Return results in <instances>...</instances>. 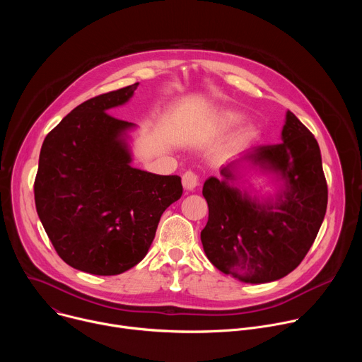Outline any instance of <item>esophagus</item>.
<instances>
[{
	"mask_svg": "<svg viewBox=\"0 0 362 362\" xmlns=\"http://www.w3.org/2000/svg\"><path fill=\"white\" fill-rule=\"evenodd\" d=\"M182 183H183V187H185L186 190H193L194 187L199 186L200 177H199L197 173H194V172H192V170H187V172L183 173V176H182Z\"/></svg>",
	"mask_w": 362,
	"mask_h": 362,
	"instance_id": "34e87169",
	"label": "esophagus"
}]
</instances>
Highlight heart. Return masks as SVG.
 Returning <instances> with one entry per match:
<instances>
[{"instance_id": "heart-1", "label": "heart", "mask_w": 362, "mask_h": 362, "mask_svg": "<svg viewBox=\"0 0 362 362\" xmlns=\"http://www.w3.org/2000/svg\"><path fill=\"white\" fill-rule=\"evenodd\" d=\"M239 116L233 112H228V113H223L221 117H219V123L223 126V127H230L233 124H236L239 122ZM256 137V130L252 127V126H247L245 129H242L236 137H235V141L233 144L235 146H243L246 143H249L250 140H253Z\"/></svg>"}]
</instances>
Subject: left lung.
<instances>
[{
  "label": "left lung",
  "instance_id": "obj_1",
  "mask_svg": "<svg viewBox=\"0 0 362 362\" xmlns=\"http://www.w3.org/2000/svg\"><path fill=\"white\" fill-rule=\"evenodd\" d=\"M264 168L281 172L286 190L279 200L257 204L228 185L209 177L203 185L209 219L200 232L208 259L223 274L250 284L272 282L292 272L311 249L322 225L328 186L317 139L299 119L286 113L282 143L247 151Z\"/></svg>",
  "mask_w": 362,
  "mask_h": 362
}]
</instances>
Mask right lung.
Returning a JSON list of instances; mask_svg holds the SVG:
<instances>
[{
  "label": "right lung",
  "instance_id": "1",
  "mask_svg": "<svg viewBox=\"0 0 362 362\" xmlns=\"http://www.w3.org/2000/svg\"><path fill=\"white\" fill-rule=\"evenodd\" d=\"M139 83L95 95L69 113L41 146L34 180L38 218L62 259L93 275H119L146 256L163 212L179 200V176L130 166L122 132L133 124L107 110Z\"/></svg>",
  "mask_w": 362,
  "mask_h": 362
}]
</instances>
